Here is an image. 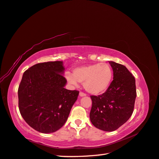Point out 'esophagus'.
I'll list each match as a JSON object with an SVG mask.
<instances>
[{
	"mask_svg": "<svg viewBox=\"0 0 159 159\" xmlns=\"http://www.w3.org/2000/svg\"><path fill=\"white\" fill-rule=\"evenodd\" d=\"M79 95L80 97H84V96H86V94H85V93H83V92H80Z\"/></svg>",
	"mask_w": 159,
	"mask_h": 159,
	"instance_id": "esophagus-1",
	"label": "esophagus"
}]
</instances>
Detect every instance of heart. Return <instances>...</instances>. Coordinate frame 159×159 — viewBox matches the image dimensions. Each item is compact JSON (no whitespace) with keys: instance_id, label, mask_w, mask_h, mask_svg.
Masks as SVG:
<instances>
[{"instance_id":"obj_1","label":"heart","mask_w":159,"mask_h":159,"mask_svg":"<svg viewBox=\"0 0 159 159\" xmlns=\"http://www.w3.org/2000/svg\"><path fill=\"white\" fill-rule=\"evenodd\" d=\"M66 77L71 84L82 83L88 92L98 95L109 87L112 79V69L106 63L93 64L75 68L73 75L67 73Z\"/></svg>"}]
</instances>
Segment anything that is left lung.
I'll use <instances>...</instances> for the list:
<instances>
[{"label":"left lung","instance_id":"1","mask_svg":"<svg viewBox=\"0 0 159 159\" xmlns=\"http://www.w3.org/2000/svg\"><path fill=\"white\" fill-rule=\"evenodd\" d=\"M109 63L113 80L102 95L90 96V121L95 127L105 132L117 129L129 119L137 96L135 79L129 70L114 61Z\"/></svg>","mask_w":159,"mask_h":159}]
</instances>
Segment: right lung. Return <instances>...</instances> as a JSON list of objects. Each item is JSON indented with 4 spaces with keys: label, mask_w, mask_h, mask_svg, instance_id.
<instances>
[{
    "label": "right lung",
    "mask_w": 159,
    "mask_h": 159,
    "mask_svg": "<svg viewBox=\"0 0 159 159\" xmlns=\"http://www.w3.org/2000/svg\"><path fill=\"white\" fill-rule=\"evenodd\" d=\"M63 62L39 63L25 70L18 90L20 112L25 122L42 133L59 130L66 122L79 91L64 89Z\"/></svg>",
    "instance_id": "add662e5"
}]
</instances>
